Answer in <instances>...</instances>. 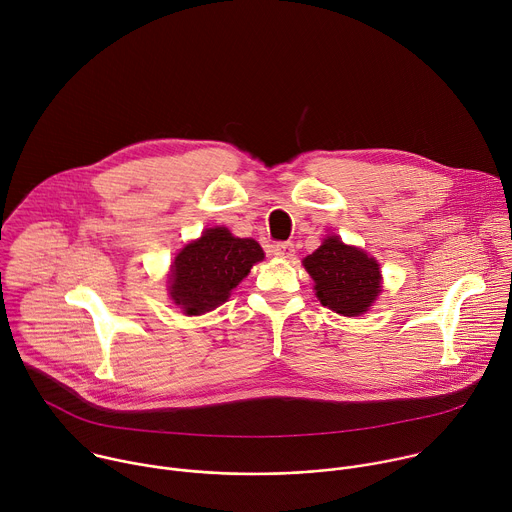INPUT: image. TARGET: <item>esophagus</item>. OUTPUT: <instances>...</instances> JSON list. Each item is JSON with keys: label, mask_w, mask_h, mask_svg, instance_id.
Returning a JSON list of instances; mask_svg holds the SVG:
<instances>
[{"label": "esophagus", "mask_w": 512, "mask_h": 512, "mask_svg": "<svg viewBox=\"0 0 512 512\" xmlns=\"http://www.w3.org/2000/svg\"><path fill=\"white\" fill-rule=\"evenodd\" d=\"M294 253H296V249H294V243H291V241H285V243H277V245H273V255H275V257L289 259V257H294Z\"/></svg>", "instance_id": "1"}]
</instances>
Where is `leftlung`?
Here are the masks:
<instances>
[{"instance_id":"8db88e82","label":"left lung","mask_w":512,"mask_h":512,"mask_svg":"<svg viewBox=\"0 0 512 512\" xmlns=\"http://www.w3.org/2000/svg\"><path fill=\"white\" fill-rule=\"evenodd\" d=\"M304 267L316 281V296L322 306L342 316L367 312L381 291L377 261L344 245L338 237H328L304 259Z\"/></svg>"}]
</instances>
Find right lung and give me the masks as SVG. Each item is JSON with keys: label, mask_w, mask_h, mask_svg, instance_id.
<instances>
[{"label": "right lung", "mask_w": 512, "mask_h": 512, "mask_svg": "<svg viewBox=\"0 0 512 512\" xmlns=\"http://www.w3.org/2000/svg\"><path fill=\"white\" fill-rule=\"evenodd\" d=\"M263 259L253 239H239L225 227L208 229L186 245L172 265V300L188 314L198 316L227 302L231 289Z\"/></svg>", "instance_id": "1"}]
</instances>
